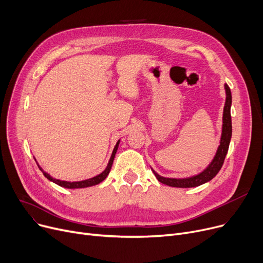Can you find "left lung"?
<instances>
[{
    "label": "left lung",
    "instance_id": "obj_1",
    "mask_svg": "<svg viewBox=\"0 0 263 263\" xmlns=\"http://www.w3.org/2000/svg\"><path fill=\"white\" fill-rule=\"evenodd\" d=\"M226 89V102L224 107V115H223V132H222V139H220V144L218 146V149L216 151V155L211 162V164L206 167L202 173L199 175H196L191 178H184V179H174V178H164L160 175H158L154 170V174L157 177L158 180L170 186L174 187H194L201 185L205 182L210 181L213 179L217 173L222 168L226 155L228 153V148L231 140L232 134V126H231V114H230V106H231V91L227 84H225Z\"/></svg>",
    "mask_w": 263,
    "mask_h": 263
}]
</instances>
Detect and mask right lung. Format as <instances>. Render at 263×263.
<instances>
[{
    "label": "right lung",
    "instance_id": "1",
    "mask_svg": "<svg viewBox=\"0 0 263 263\" xmlns=\"http://www.w3.org/2000/svg\"><path fill=\"white\" fill-rule=\"evenodd\" d=\"M118 144H119V141L117 142V144H116V146H115V148H114V150H113V154H112V156H110V159H109V161H108V164H107L106 168H105L100 175L96 176V177H93V178H90V179H87V180L78 181V182L61 181V180H58V179L52 178L49 174L45 173L43 170H41V167H39V165H38V167L40 168L41 172L44 173V175H45V177H46L47 179H49L50 181H52V182H54V183L59 184L60 186H63V187H66V189H82V187L92 186V185H96V184H99L100 182H102V181L104 180V179L107 177V175H108L110 168H112L113 161H114V158H115V155H116V151H117V149H118Z\"/></svg>",
    "mask_w": 263,
    "mask_h": 263
}]
</instances>
